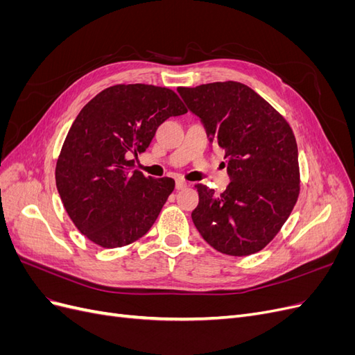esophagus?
Returning a JSON list of instances; mask_svg holds the SVG:
<instances>
[{"instance_id":"34e87169","label":"esophagus","mask_w":355,"mask_h":355,"mask_svg":"<svg viewBox=\"0 0 355 355\" xmlns=\"http://www.w3.org/2000/svg\"><path fill=\"white\" fill-rule=\"evenodd\" d=\"M189 184L188 182H185V180H182V179H178L176 180V189H184V188H187Z\"/></svg>"}]
</instances>
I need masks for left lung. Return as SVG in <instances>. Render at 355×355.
Wrapping results in <instances>:
<instances>
[{
	"label": "left lung",
	"mask_w": 355,
	"mask_h": 355,
	"mask_svg": "<svg viewBox=\"0 0 355 355\" xmlns=\"http://www.w3.org/2000/svg\"><path fill=\"white\" fill-rule=\"evenodd\" d=\"M210 144L225 151L230 185L222 194L197 185L192 222L213 249L249 256L270 243L299 196L297 145L292 128L250 87L235 81L179 87Z\"/></svg>",
	"instance_id": "left-lung-1"
}]
</instances>
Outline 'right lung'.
<instances>
[{
  "mask_svg": "<svg viewBox=\"0 0 355 355\" xmlns=\"http://www.w3.org/2000/svg\"><path fill=\"white\" fill-rule=\"evenodd\" d=\"M187 114L178 94L148 84L101 92L72 123L56 164V187L73 225L105 249L132 244L151 230L168 196L171 178L132 170L158 125Z\"/></svg>",
  "mask_w": 355,
  "mask_h": 355,
  "instance_id": "obj_1",
  "label": "right lung"
}]
</instances>
